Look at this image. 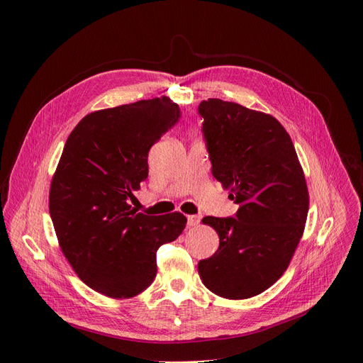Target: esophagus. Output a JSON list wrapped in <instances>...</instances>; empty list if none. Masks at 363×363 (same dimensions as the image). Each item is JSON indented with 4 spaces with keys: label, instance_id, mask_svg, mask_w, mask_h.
I'll return each instance as SVG.
<instances>
[{
    "label": "esophagus",
    "instance_id": "obj_1",
    "mask_svg": "<svg viewBox=\"0 0 363 363\" xmlns=\"http://www.w3.org/2000/svg\"><path fill=\"white\" fill-rule=\"evenodd\" d=\"M200 221H201V218L199 215H189L188 216V225L189 227H196L200 224Z\"/></svg>",
    "mask_w": 363,
    "mask_h": 363
}]
</instances>
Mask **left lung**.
Returning a JSON list of instances; mask_svg holds the SVG:
<instances>
[{
	"label": "left lung",
	"mask_w": 363,
	"mask_h": 363,
	"mask_svg": "<svg viewBox=\"0 0 363 363\" xmlns=\"http://www.w3.org/2000/svg\"><path fill=\"white\" fill-rule=\"evenodd\" d=\"M213 177L239 204L228 218L206 216L219 248L199 262L204 286L228 300L267 291L286 271L304 232L309 192L291 136L279 121L236 103L199 106Z\"/></svg>",
	"instance_id": "1"
}]
</instances>
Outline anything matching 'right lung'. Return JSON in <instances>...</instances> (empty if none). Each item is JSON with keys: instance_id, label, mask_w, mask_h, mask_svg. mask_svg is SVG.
I'll return each mask as SVG.
<instances>
[{"instance_id": "right-lung-1", "label": "right lung", "mask_w": 363, "mask_h": 363, "mask_svg": "<svg viewBox=\"0 0 363 363\" xmlns=\"http://www.w3.org/2000/svg\"><path fill=\"white\" fill-rule=\"evenodd\" d=\"M180 118L168 96L86 115L65 144L50 188L59 245L77 276L111 298L145 291L156 252L186 227L180 212L139 213L130 206L148 177V151Z\"/></svg>"}]
</instances>
